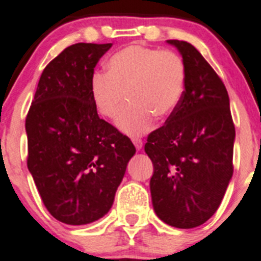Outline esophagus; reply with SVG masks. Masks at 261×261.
Here are the masks:
<instances>
[{"mask_svg":"<svg viewBox=\"0 0 261 261\" xmlns=\"http://www.w3.org/2000/svg\"><path fill=\"white\" fill-rule=\"evenodd\" d=\"M132 141H133V143H135L136 149H137V150H141V149H142L143 142H142V140H141V138H138V137H133V138H132Z\"/></svg>","mask_w":261,"mask_h":261,"instance_id":"esophagus-1","label":"esophagus"}]
</instances>
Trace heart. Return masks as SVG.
Instances as JSON below:
<instances>
[{"mask_svg":"<svg viewBox=\"0 0 261 261\" xmlns=\"http://www.w3.org/2000/svg\"><path fill=\"white\" fill-rule=\"evenodd\" d=\"M185 75L182 58L173 50L130 45L110 58L107 73L93 76L90 89L105 118H112L128 98L116 124L128 135H141L151 128L154 116H168L177 107Z\"/></svg>","mask_w":261,"mask_h":261,"instance_id":"obj_1","label":"heart"}]
</instances>
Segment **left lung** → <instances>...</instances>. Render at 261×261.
<instances>
[{"label":"left lung","mask_w":261,"mask_h":261,"mask_svg":"<svg viewBox=\"0 0 261 261\" xmlns=\"http://www.w3.org/2000/svg\"><path fill=\"white\" fill-rule=\"evenodd\" d=\"M185 64V90L166 124L147 136L150 190L158 217L174 228L205 223L233 176L236 137L223 80L191 44L168 40Z\"/></svg>","instance_id":"1"}]
</instances>
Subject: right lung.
<instances>
[{
	"label": "right lung",
	"instance_id": "right-lung-1",
	"mask_svg": "<svg viewBox=\"0 0 261 261\" xmlns=\"http://www.w3.org/2000/svg\"><path fill=\"white\" fill-rule=\"evenodd\" d=\"M112 44L66 47L44 68L25 118L27 166L53 217L68 225L101 219L136 147L99 119L93 101L95 64Z\"/></svg>",
	"mask_w": 261,
	"mask_h": 261
}]
</instances>
